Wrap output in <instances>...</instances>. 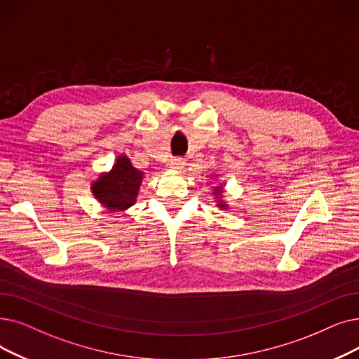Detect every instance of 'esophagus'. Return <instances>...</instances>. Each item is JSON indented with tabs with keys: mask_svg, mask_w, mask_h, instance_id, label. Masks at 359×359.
<instances>
[{
	"mask_svg": "<svg viewBox=\"0 0 359 359\" xmlns=\"http://www.w3.org/2000/svg\"><path fill=\"white\" fill-rule=\"evenodd\" d=\"M184 165H186V161L183 158H175V160H171V163H170V168L175 170V171H179V173L184 168Z\"/></svg>",
	"mask_w": 359,
	"mask_h": 359,
	"instance_id": "34e87169",
	"label": "esophagus"
}]
</instances>
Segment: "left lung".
Returning a JSON list of instances; mask_svg holds the SVG:
<instances>
[{
	"mask_svg": "<svg viewBox=\"0 0 359 359\" xmlns=\"http://www.w3.org/2000/svg\"><path fill=\"white\" fill-rule=\"evenodd\" d=\"M217 179H218V175H214L212 180H217ZM224 184L226 183L223 182V183H218V184L212 186V195H214V199H215V205L220 208V210H223V211L229 210V204L224 201V196H223V194H224Z\"/></svg>",
	"mask_w": 359,
	"mask_h": 359,
	"instance_id": "1",
	"label": "left lung"
}]
</instances>
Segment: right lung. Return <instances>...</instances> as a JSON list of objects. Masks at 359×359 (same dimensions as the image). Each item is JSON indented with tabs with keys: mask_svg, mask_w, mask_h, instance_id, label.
<instances>
[{
	"mask_svg": "<svg viewBox=\"0 0 359 359\" xmlns=\"http://www.w3.org/2000/svg\"><path fill=\"white\" fill-rule=\"evenodd\" d=\"M144 176V171L133 167L126 154H120L110 171H102L92 180L90 191L110 212H124L136 204Z\"/></svg>",
	"mask_w": 359,
	"mask_h": 359,
	"instance_id": "obj_1",
	"label": "right lung"
}]
</instances>
